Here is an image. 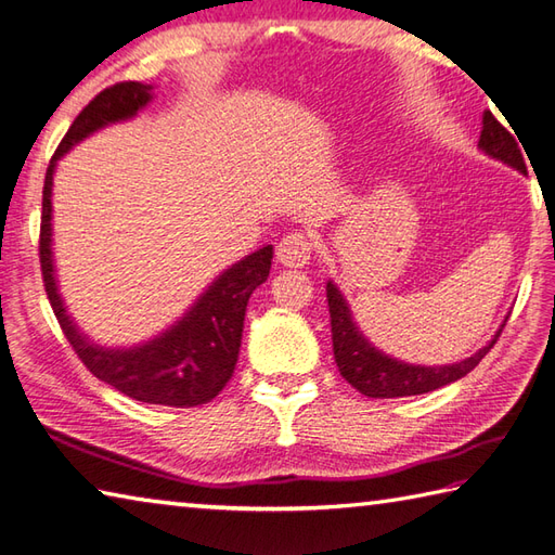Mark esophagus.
I'll list each match as a JSON object with an SVG mask.
<instances>
[{
    "label": "esophagus",
    "mask_w": 555,
    "mask_h": 555,
    "mask_svg": "<svg viewBox=\"0 0 555 555\" xmlns=\"http://www.w3.org/2000/svg\"><path fill=\"white\" fill-rule=\"evenodd\" d=\"M276 257L284 267H305L312 257V241L305 233H288L276 245Z\"/></svg>",
    "instance_id": "obj_1"
}]
</instances>
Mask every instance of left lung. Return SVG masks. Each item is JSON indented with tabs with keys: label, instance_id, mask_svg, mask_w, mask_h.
I'll return each mask as SVG.
<instances>
[{
	"label": "left lung",
	"instance_id": "8db88e82",
	"mask_svg": "<svg viewBox=\"0 0 555 555\" xmlns=\"http://www.w3.org/2000/svg\"><path fill=\"white\" fill-rule=\"evenodd\" d=\"M515 133V131H513ZM511 131L496 121V116L485 112L481 119V135H479V150L487 152L489 157L499 159L508 167L527 173L522 150L517 145ZM326 300H328V314H332V340H334V358L340 376L358 388L362 396L370 398H403V396H420L429 393L434 388H441L446 384H453L463 379L467 372H473L481 358L496 344L505 320L485 348H479L473 358L455 364H441V367H424V364H408L403 360L388 358L386 352L376 350L367 338L362 336L358 324L352 322V314L346 298L340 296L334 281L326 284Z\"/></svg>",
	"mask_w": 555,
	"mask_h": 555
}]
</instances>
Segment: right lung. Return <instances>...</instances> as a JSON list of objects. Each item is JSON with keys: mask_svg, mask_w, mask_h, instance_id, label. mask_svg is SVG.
Returning a JSON list of instances; mask_svg holds the SVG:
<instances>
[{"mask_svg": "<svg viewBox=\"0 0 555 555\" xmlns=\"http://www.w3.org/2000/svg\"><path fill=\"white\" fill-rule=\"evenodd\" d=\"M152 100V86L135 80L116 82L102 90L70 124L64 140L44 173L42 188V223H40V267L47 298L52 302L62 332L82 364L100 382L114 386L124 396L152 405L195 408L209 403L233 376L238 362L245 308L253 291L262 286L274 247L264 245L257 253L243 257L211 281L193 308L167 332L147 344L133 348H102L78 332L59 296L54 259H52V179L56 162L78 145L82 138L100 128L133 119Z\"/></svg>", "mask_w": 555, "mask_h": 555, "instance_id": "obj_1", "label": "right lung"}]
</instances>
